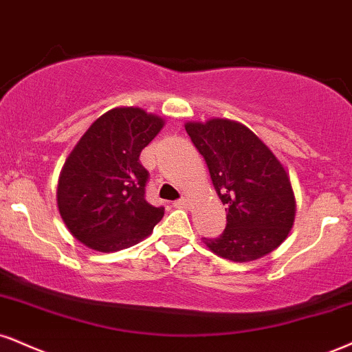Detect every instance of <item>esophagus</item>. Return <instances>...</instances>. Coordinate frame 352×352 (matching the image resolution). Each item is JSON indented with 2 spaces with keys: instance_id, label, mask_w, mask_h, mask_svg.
I'll list each match as a JSON object with an SVG mask.
<instances>
[{
  "instance_id": "obj_1",
  "label": "esophagus",
  "mask_w": 352,
  "mask_h": 352,
  "mask_svg": "<svg viewBox=\"0 0 352 352\" xmlns=\"http://www.w3.org/2000/svg\"><path fill=\"white\" fill-rule=\"evenodd\" d=\"M188 205L190 201L187 198H179V200L173 201V206H175V208H188Z\"/></svg>"
}]
</instances>
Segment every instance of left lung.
<instances>
[{"label": "left lung", "instance_id": "8db88e82", "mask_svg": "<svg viewBox=\"0 0 352 352\" xmlns=\"http://www.w3.org/2000/svg\"><path fill=\"white\" fill-rule=\"evenodd\" d=\"M208 165L219 200L226 205V228L218 238H203L210 251L234 262L259 259L283 243L295 219L289 175L272 151L244 124L210 120L185 124Z\"/></svg>", "mask_w": 352, "mask_h": 352}]
</instances>
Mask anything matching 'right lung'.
<instances>
[{
    "instance_id": "1",
    "label": "right lung",
    "mask_w": 352,
    "mask_h": 352,
    "mask_svg": "<svg viewBox=\"0 0 352 352\" xmlns=\"http://www.w3.org/2000/svg\"><path fill=\"white\" fill-rule=\"evenodd\" d=\"M164 120L141 108H114L82 135L63 165L57 205L80 243L101 252L129 248L151 234L164 206L146 201L149 172L139 155Z\"/></svg>"
}]
</instances>
